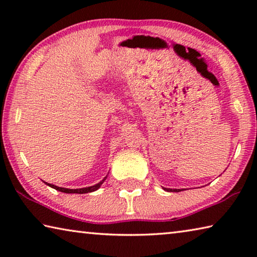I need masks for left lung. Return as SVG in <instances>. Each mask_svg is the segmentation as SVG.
<instances>
[{
    "label": "left lung",
    "instance_id": "1",
    "mask_svg": "<svg viewBox=\"0 0 257 257\" xmlns=\"http://www.w3.org/2000/svg\"><path fill=\"white\" fill-rule=\"evenodd\" d=\"M164 190H167V191H176V193H178V191H181V189H170V188H164Z\"/></svg>",
    "mask_w": 257,
    "mask_h": 257
}]
</instances>
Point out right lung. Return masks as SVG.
Masks as SVG:
<instances>
[{"label": "right lung", "mask_w": 257, "mask_h": 257, "mask_svg": "<svg viewBox=\"0 0 257 257\" xmlns=\"http://www.w3.org/2000/svg\"><path fill=\"white\" fill-rule=\"evenodd\" d=\"M105 179H106V177L104 178L102 181H99L98 184H96V185L90 186V187H85V188H79V189H68V188H63V187H58V186H55V185L47 184V182H46V185L52 187V188H54L56 190L62 191V193H67V194H86V193H92V191L97 190L99 187H101V185L103 184L104 180H105Z\"/></svg>", "instance_id": "obj_1"}]
</instances>
